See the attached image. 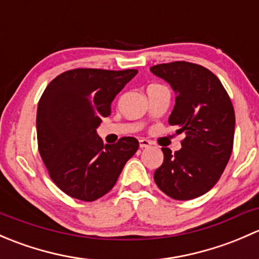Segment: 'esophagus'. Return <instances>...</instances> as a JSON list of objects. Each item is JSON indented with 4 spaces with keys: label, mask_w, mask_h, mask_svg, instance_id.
Returning a JSON list of instances; mask_svg holds the SVG:
<instances>
[{
    "label": "esophagus",
    "mask_w": 259,
    "mask_h": 259,
    "mask_svg": "<svg viewBox=\"0 0 259 259\" xmlns=\"http://www.w3.org/2000/svg\"><path fill=\"white\" fill-rule=\"evenodd\" d=\"M139 145H140V149H145V148H149V146L151 145V143H150V140H148V139H140Z\"/></svg>",
    "instance_id": "obj_1"
}]
</instances>
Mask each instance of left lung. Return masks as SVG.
Here are the masks:
<instances>
[{"instance_id": "left-lung-1", "label": "left lung", "mask_w": 259, "mask_h": 259, "mask_svg": "<svg viewBox=\"0 0 259 259\" xmlns=\"http://www.w3.org/2000/svg\"><path fill=\"white\" fill-rule=\"evenodd\" d=\"M150 71L176 91L169 124L185 134L180 150L161 149L164 161L154 180L173 199H194L215 185L231 158L233 105L218 77L200 65L176 61L151 66Z\"/></svg>"}]
</instances>
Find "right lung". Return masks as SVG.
<instances>
[{
	"instance_id": "right-lung-1",
	"label": "right lung",
	"mask_w": 259,
	"mask_h": 259,
	"mask_svg": "<svg viewBox=\"0 0 259 259\" xmlns=\"http://www.w3.org/2000/svg\"><path fill=\"white\" fill-rule=\"evenodd\" d=\"M138 70L74 69L55 77L37 106L38 151L52 182L67 195L93 202L110 192L137 153L135 138L105 144L96 129L115 96Z\"/></svg>"
}]
</instances>
